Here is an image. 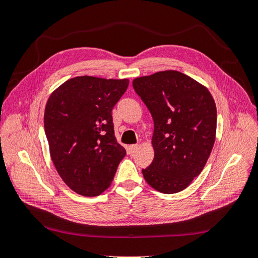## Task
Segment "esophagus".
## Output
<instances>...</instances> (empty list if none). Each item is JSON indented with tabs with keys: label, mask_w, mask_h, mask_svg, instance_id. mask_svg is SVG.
Instances as JSON below:
<instances>
[{
	"label": "esophagus",
	"mask_w": 258,
	"mask_h": 258,
	"mask_svg": "<svg viewBox=\"0 0 258 258\" xmlns=\"http://www.w3.org/2000/svg\"><path fill=\"white\" fill-rule=\"evenodd\" d=\"M139 150V145L138 144H133V145H130L128 146V152L131 153V154H133V153L138 152Z\"/></svg>",
	"instance_id": "obj_1"
}]
</instances>
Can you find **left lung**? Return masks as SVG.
I'll return each mask as SVG.
<instances>
[{
  "instance_id": "obj_1",
  "label": "left lung",
  "mask_w": 258,
  "mask_h": 258,
  "mask_svg": "<svg viewBox=\"0 0 258 258\" xmlns=\"http://www.w3.org/2000/svg\"><path fill=\"white\" fill-rule=\"evenodd\" d=\"M133 87L154 120V160L142 173L153 188L178 193L199 176L211 155L215 102L205 86L177 71L135 79Z\"/></svg>"
}]
</instances>
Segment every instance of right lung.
Listing matches in <instances>:
<instances>
[{"mask_svg": "<svg viewBox=\"0 0 258 258\" xmlns=\"http://www.w3.org/2000/svg\"><path fill=\"white\" fill-rule=\"evenodd\" d=\"M127 86L128 80L79 76L48 98L44 130L51 158L64 183L78 194L100 195L126 155L115 138L112 109Z\"/></svg>", "mask_w": 258, "mask_h": 258, "instance_id": "right-lung-1", "label": "right lung"}]
</instances>
